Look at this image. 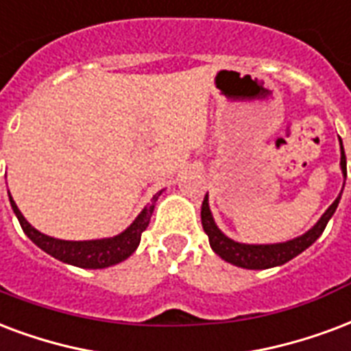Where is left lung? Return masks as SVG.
Listing matches in <instances>:
<instances>
[{"instance_id": "8db88e82", "label": "left lung", "mask_w": 351, "mask_h": 351, "mask_svg": "<svg viewBox=\"0 0 351 351\" xmlns=\"http://www.w3.org/2000/svg\"><path fill=\"white\" fill-rule=\"evenodd\" d=\"M341 167L342 173L346 176V154L342 149L341 141ZM341 195L335 199V202L326 210V214L322 215L318 223L314 225L308 232H305L300 238L294 240L285 241V243H271V245H247V243H238V241L230 240L227 236L223 234L219 228L215 227L214 217L208 208V195L204 197L201 206V221L204 232L208 236L210 247L214 249L215 255H219L223 261L234 264L238 268H247V269H266V268H275V266H281L285 262L292 261L294 256L303 253L308 245H313L314 241L320 238L324 232V228L331 219V215L335 214V210L339 206Z\"/></svg>"}]
</instances>
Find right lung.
<instances>
[{"label": "right lung", "instance_id": "right-lung-1", "mask_svg": "<svg viewBox=\"0 0 351 351\" xmlns=\"http://www.w3.org/2000/svg\"><path fill=\"white\" fill-rule=\"evenodd\" d=\"M162 195V191H158L147 208L143 210L141 214L137 215L136 221L132 223L124 232L113 238H106V240H89V241H66L57 240L51 236H46L43 232H38L37 228H33L29 223L25 221V217L22 212L18 210L16 202L12 201L10 197V206L16 214L18 221L22 225V230L27 234L33 243H37L38 247L46 251L48 255L53 258L77 268H89V269H100L119 264V262L126 261L139 245L141 241V234L145 228L149 227L150 215L154 212V202L158 201V197Z\"/></svg>", "mask_w": 351, "mask_h": 351}]
</instances>
